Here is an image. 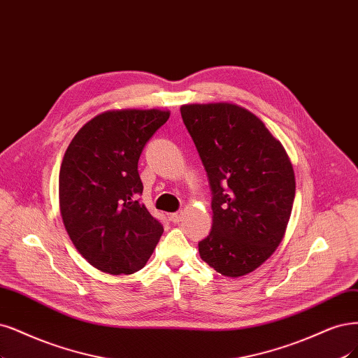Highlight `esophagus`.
Returning <instances> with one entry per match:
<instances>
[{
    "label": "esophagus",
    "instance_id": "obj_1",
    "mask_svg": "<svg viewBox=\"0 0 358 358\" xmlns=\"http://www.w3.org/2000/svg\"><path fill=\"white\" fill-rule=\"evenodd\" d=\"M169 219L173 222V224H178V222H180L182 219V212H176V213H170L169 215Z\"/></svg>",
    "mask_w": 358,
    "mask_h": 358
}]
</instances>
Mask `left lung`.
<instances>
[{"instance_id":"1","label":"left lung","mask_w":358,"mask_h":358,"mask_svg":"<svg viewBox=\"0 0 358 358\" xmlns=\"http://www.w3.org/2000/svg\"><path fill=\"white\" fill-rule=\"evenodd\" d=\"M180 114L212 189L213 224L199 243L200 256L225 277L249 274L285 237L296 189L289 155L238 105H182Z\"/></svg>"}]
</instances>
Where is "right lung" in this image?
Instances as JSON below:
<instances>
[{
  "instance_id": "obj_1",
  "label": "right lung",
  "mask_w": 358,
  "mask_h": 358,
  "mask_svg": "<svg viewBox=\"0 0 358 358\" xmlns=\"http://www.w3.org/2000/svg\"><path fill=\"white\" fill-rule=\"evenodd\" d=\"M169 117L162 109L106 110L85 122L62 159L64 225L81 256L102 273L142 269L164 231L138 199L143 191L138 163Z\"/></svg>"
}]
</instances>
